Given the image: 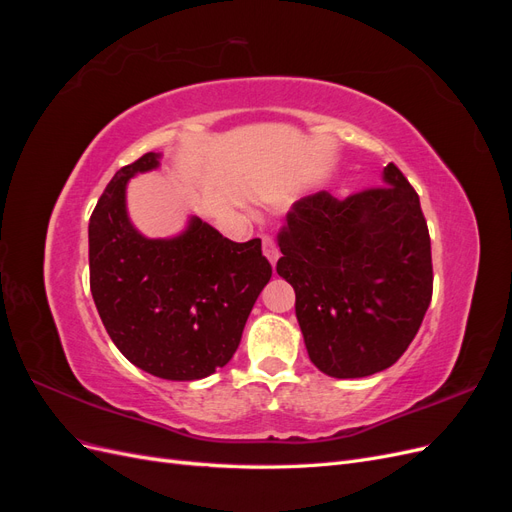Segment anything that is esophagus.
<instances>
[{
    "label": "esophagus",
    "instance_id": "34e87169",
    "mask_svg": "<svg viewBox=\"0 0 512 512\" xmlns=\"http://www.w3.org/2000/svg\"><path fill=\"white\" fill-rule=\"evenodd\" d=\"M262 252H265L267 260L275 267L277 258H280V250H277V245H275V241L271 237H262Z\"/></svg>",
    "mask_w": 512,
    "mask_h": 512
}]
</instances>
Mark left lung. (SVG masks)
Wrapping results in <instances>:
<instances>
[{
  "mask_svg": "<svg viewBox=\"0 0 512 512\" xmlns=\"http://www.w3.org/2000/svg\"><path fill=\"white\" fill-rule=\"evenodd\" d=\"M277 273L292 284L309 359L333 378H365L404 354L433 290L421 200L389 164L384 185L292 205L277 235Z\"/></svg>",
  "mask_w": 512,
  "mask_h": 512,
  "instance_id": "8db88e82",
  "label": "left lung"
}]
</instances>
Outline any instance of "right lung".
Listing matches in <instances>:
<instances>
[{
	"label": "right lung",
	"mask_w": 512,
	"mask_h": 512,
	"mask_svg": "<svg viewBox=\"0 0 512 512\" xmlns=\"http://www.w3.org/2000/svg\"><path fill=\"white\" fill-rule=\"evenodd\" d=\"M160 153L117 170L89 220V286L113 344L151 376L190 382L237 352L271 265L260 239L235 243L196 215L173 239H147L126 211V185Z\"/></svg>",
	"instance_id": "add662e5"
}]
</instances>
